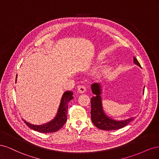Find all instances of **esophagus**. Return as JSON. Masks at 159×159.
I'll return each instance as SVG.
<instances>
[{
    "label": "esophagus",
    "mask_w": 159,
    "mask_h": 159,
    "mask_svg": "<svg viewBox=\"0 0 159 159\" xmlns=\"http://www.w3.org/2000/svg\"><path fill=\"white\" fill-rule=\"evenodd\" d=\"M78 91L80 93H84L85 91H86V88H85V86H84V85H79L78 88Z\"/></svg>",
    "instance_id": "34e87169"
}]
</instances>
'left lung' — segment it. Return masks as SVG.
I'll return each mask as SVG.
<instances>
[{
    "mask_svg": "<svg viewBox=\"0 0 159 159\" xmlns=\"http://www.w3.org/2000/svg\"><path fill=\"white\" fill-rule=\"evenodd\" d=\"M133 61L136 65L141 67L140 64L135 57H133ZM101 87L102 85L99 83H94L91 85V91L95 94V96L91 99V119L95 127L105 131H111V130L121 129L133 121L134 119L133 117L122 121H117L109 118L105 115L102 107Z\"/></svg>",
    "mask_w": 159,
    "mask_h": 159,
    "instance_id": "left-lung-1",
    "label": "left lung"
}]
</instances>
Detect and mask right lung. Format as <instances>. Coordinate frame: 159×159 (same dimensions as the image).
<instances>
[{"label": "right lung", "instance_id": "add662e5", "mask_svg": "<svg viewBox=\"0 0 159 159\" xmlns=\"http://www.w3.org/2000/svg\"><path fill=\"white\" fill-rule=\"evenodd\" d=\"M72 99H73V92L71 91H66L61 98L56 116L54 119L48 123L41 125H36L28 123L25 120H23V121L28 127L36 131L43 133H54L58 131L66 123L67 121V113H68V105L70 101Z\"/></svg>", "mask_w": 159, "mask_h": 159}]
</instances>
